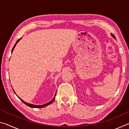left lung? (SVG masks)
I'll use <instances>...</instances> for the list:
<instances>
[{"label": "left lung", "instance_id": "8db88e82", "mask_svg": "<svg viewBox=\"0 0 129 129\" xmlns=\"http://www.w3.org/2000/svg\"><path fill=\"white\" fill-rule=\"evenodd\" d=\"M112 36L113 37V38H114V39H115V36H114V35H112Z\"/></svg>", "mask_w": 129, "mask_h": 129}]
</instances>
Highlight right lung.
<instances>
[{
	"mask_svg": "<svg viewBox=\"0 0 129 129\" xmlns=\"http://www.w3.org/2000/svg\"><path fill=\"white\" fill-rule=\"evenodd\" d=\"M21 38H20V39H19V40H17V41L16 42V43H15V44L14 45V47H13V48H12V51H14V48H15V46H16V44L19 42V41L20 40ZM13 90H14V89H13ZM15 92V91H14ZM56 94H55V95H54V98H53V99L52 100H51V101L50 102H48V103H47V104H44V105H33V104H28V103H27V102H25V101H24L23 100H21L20 98H19L18 96H17V97H18L19 98V99H20L21 101H22L24 104H25L26 105H27V106H29V107H30V108H44V107H45V106H48V105H50V104H51L52 102H53L54 101V100H55V96H56Z\"/></svg>",
	"mask_w": 129,
	"mask_h": 129,
	"instance_id": "obj_1",
	"label": "right lung"
}]
</instances>
